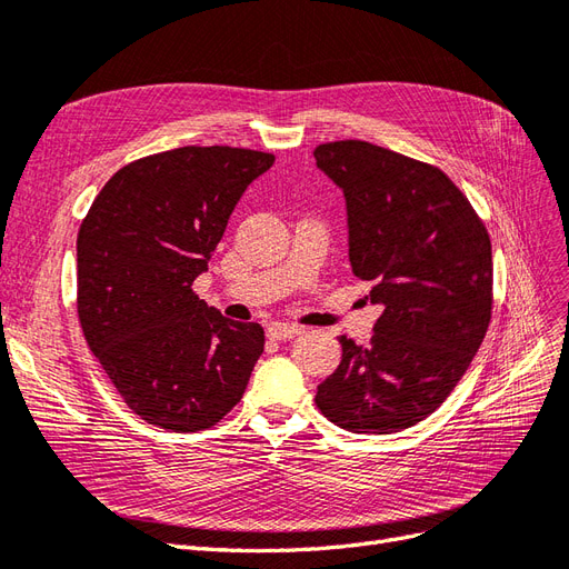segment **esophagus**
<instances>
[{
	"mask_svg": "<svg viewBox=\"0 0 569 569\" xmlns=\"http://www.w3.org/2000/svg\"><path fill=\"white\" fill-rule=\"evenodd\" d=\"M267 333H269L271 338H276V340H286V338L300 336V333H302V327H298V323H281V321H276V323H269Z\"/></svg>",
	"mask_w": 569,
	"mask_h": 569,
	"instance_id": "esophagus-1",
	"label": "esophagus"
}]
</instances>
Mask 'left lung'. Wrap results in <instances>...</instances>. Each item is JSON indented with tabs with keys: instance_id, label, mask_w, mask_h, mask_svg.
I'll list each match as a JSON object with an SVG mask.
<instances>
[{
	"instance_id": "1",
	"label": "left lung",
	"mask_w": 569,
	"mask_h": 569,
	"mask_svg": "<svg viewBox=\"0 0 569 569\" xmlns=\"http://www.w3.org/2000/svg\"><path fill=\"white\" fill-rule=\"evenodd\" d=\"M343 190L352 273L383 305L369 346L317 386V408L352 433L415 427L458 386L491 321V238L465 192L425 161L365 140L315 150Z\"/></svg>"
}]
</instances>
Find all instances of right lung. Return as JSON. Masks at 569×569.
<instances>
[{
	"mask_svg": "<svg viewBox=\"0 0 569 569\" xmlns=\"http://www.w3.org/2000/svg\"><path fill=\"white\" fill-rule=\"evenodd\" d=\"M273 154L176 148L131 161L78 231V319L123 402L159 429L202 431L246 393L264 329L194 296L240 194Z\"/></svg>",
	"mask_w": 569,
	"mask_h": 569,
	"instance_id": "obj_1",
	"label": "right lung"
}]
</instances>
